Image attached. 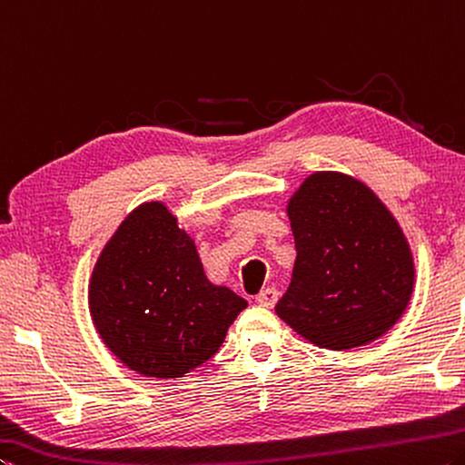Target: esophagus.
<instances>
[{
    "mask_svg": "<svg viewBox=\"0 0 465 465\" xmlns=\"http://www.w3.org/2000/svg\"><path fill=\"white\" fill-rule=\"evenodd\" d=\"M255 302L262 304L265 309H272L278 302V291L276 288H263V291L255 296Z\"/></svg>",
    "mask_w": 465,
    "mask_h": 465,
    "instance_id": "1",
    "label": "esophagus"
}]
</instances>
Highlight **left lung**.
<instances>
[{
    "instance_id": "left-lung-1",
    "label": "left lung",
    "mask_w": 465,
    "mask_h": 465,
    "mask_svg": "<svg viewBox=\"0 0 465 465\" xmlns=\"http://www.w3.org/2000/svg\"><path fill=\"white\" fill-rule=\"evenodd\" d=\"M286 214L296 262L278 317L327 350L390 331L412 299L416 272L404 231L375 192L350 174L319 171L301 183Z\"/></svg>"
}]
</instances>
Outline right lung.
Instances as JSON below:
<instances>
[{
  "instance_id": "obj_1",
  "label": "right lung",
  "mask_w": 465,
  "mask_h": 465,
  "mask_svg": "<svg viewBox=\"0 0 465 465\" xmlns=\"http://www.w3.org/2000/svg\"><path fill=\"white\" fill-rule=\"evenodd\" d=\"M90 317L127 369L177 379L212 359L247 301L205 276L195 241L163 202L135 208L98 255Z\"/></svg>"
}]
</instances>
